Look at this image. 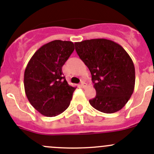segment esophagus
<instances>
[{
	"instance_id": "1",
	"label": "esophagus",
	"mask_w": 154,
	"mask_h": 154,
	"mask_svg": "<svg viewBox=\"0 0 154 154\" xmlns=\"http://www.w3.org/2000/svg\"><path fill=\"white\" fill-rule=\"evenodd\" d=\"M80 86H81L82 88H85V87L86 86V83H85L84 81H81V83H80Z\"/></svg>"
}]
</instances>
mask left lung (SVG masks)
I'll list each match as a JSON object with an SVG mask.
<instances>
[{
	"label": "left lung",
	"instance_id": "1",
	"mask_svg": "<svg viewBox=\"0 0 154 154\" xmlns=\"http://www.w3.org/2000/svg\"><path fill=\"white\" fill-rule=\"evenodd\" d=\"M75 50L88 68L96 96L90 104L98 111L114 113L122 109L135 86L133 60L120 45L106 38L75 42Z\"/></svg>",
	"mask_w": 154,
	"mask_h": 154
}]
</instances>
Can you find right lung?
<instances>
[{
	"mask_svg": "<svg viewBox=\"0 0 154 154\" xmlns=\"http://www.w3.org/2000/svg\"><path fill=\"white\" fill-rule=\"evenodd\" d=\"M74 50L72 42L54 40L37 50L26 67V95L43 116L54 117L69 106L76 88L68 85L62 68Z\"/></svg>",
	"mask_w": 154,
	"mask_h": 154,
	"instance_id": "1",
	"label": "right lung"
}]
</instances>
